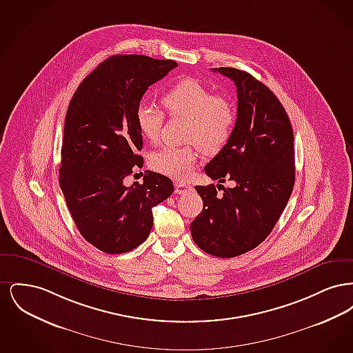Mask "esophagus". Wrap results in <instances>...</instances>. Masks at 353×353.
<instances>
[{"label": "esophagus", "mask_w": 353, "mask_h": 353, "mask_svg": "<svg viewBox=\"0 0 353 353\" xmlns=\"http://www.w3.org/2000/svg\"><path fill=\"white\" fill-rule=\"evenodd\" d=\"M193 188L190 186L189 184H185V183H176L174 184V192L177 193V194H184V193H188V192H190Z\"/></svg>", "instance_id": "34e87169"}]
</instances>
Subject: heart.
Segmentation results:
<instances>
[{
	"instance_id": "b5f03b06",
	"label": "heart",
	"mask_w": 353,
	"mask_h": 353,
	"mask_svg": "<svg viewBox=\"0 0 353 353\" xmlns=\"http://www.w3.org/2000/svg\"><path fill=\"white\" fill-rule=\"evenodd\" d=\"M170 117L188 119L185 139L193 141L206 154L222 151L236 123V111L230 99L216 95L196 79H183L170 87L163 97ZM165 121L164 112L151 103H140L136 108V123L140 134L157 143ZM197 161L193 144L184 147L165 145L151 156L152 168L174 180L188 179Z\"/></svg>"
}]
</instances>
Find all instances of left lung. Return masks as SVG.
<instances>
[{
	"label": "left lung",
	"instance_id": "left-lung-1",
	"mask_svg": "<svg viewBox=\"0 0 353 353\" xmlns=\"http://www.w3.org/2000/svg\"><path fill=\"white\" fill-rule=\"evenodd\" d=\"M213 71L235 83L236 123L226 147L205 167L219 184L194 186L203 208L190 233L203 252L233 258L262 243L285 210L295 183L294 132L285 107L268 85L238 68ZM226 179L232 188L221 185ZM219 187L222 195L216 193Z\"/></svg>",
	"mask_w": 353,
	"mask_h": 353
}]
</instances>
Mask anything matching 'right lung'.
Returning <instances> with one entry per match:
<instances>
[{
	"mask_svg": "<svg viewBox=\"0 0 353 353\" xmlns=\"http://www.w3.org/2000/svg\"><path fill=\"white\" fill-rule=\"evenodd\" d=\"M177 63L145 55H114L79 84L68 104L59 185L84 239L107 254L131 252L153 226L152 208L173 193L164 174L124 184L143 167L136 108L148 87Z\"/></svg>",
	"mask_w": 353,
	"mask_h": 353,
	"instance_id": "1",
	"label": "right lung"
}]
</instances>
